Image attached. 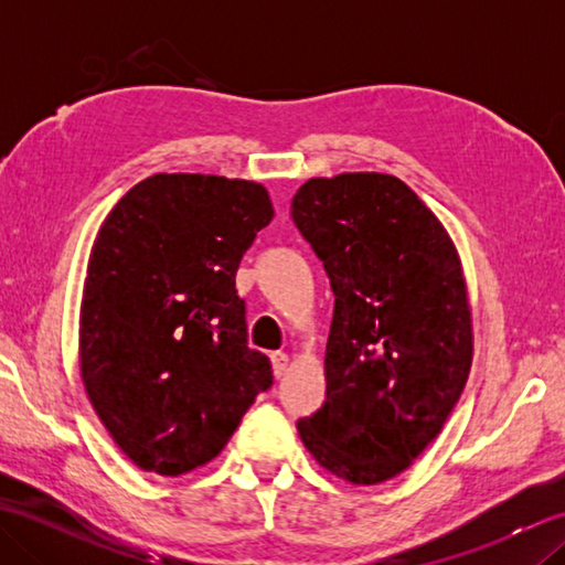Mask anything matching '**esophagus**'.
I'll return each mask as SVG.
<instances>
[{"label":"esophagus","instance_id":"esophagus-1","mask_svg":"<svg viewBox=\"0 0 565 565\" xmlns=\"http://www.w3.org/2000/svg\"><path fill=\"white\" fill-rule=\"evenodd\" d=\"M271 369H274V376L281 379L286 374V366H289V356H286L284 352H274L271 356Z\"/></svg>","mask_w":565,"mask_h":565}]
</instances>
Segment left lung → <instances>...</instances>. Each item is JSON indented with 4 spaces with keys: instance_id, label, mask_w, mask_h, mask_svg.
Listing matches in <instances>:
<instances>
[{
    "instance_id": "obj_1",
    "label": "left lung",
    "mask_w": 565,
    "mask_h": 565,
    "mask_svg": "<svg viewBox=\"0 0 565 565\" xmlns=\"http://www.w3.org/2000/svg\"><path fill=\"white\" fill-rule=\"evenodd\" d=\"M291 221L334 296L326 403L296 423L330 473L374 486L435 439L471 369L461 262L437 215L398 177L310 179Z\"/></svg>"
}]
</instances>
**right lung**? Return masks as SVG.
<instances>
[{
    "label": "right lung",
    "mask_w": 565,
    "mask_h": 565,
    "mask_svg": "<svg viewBox=\"0 0 565 565\" xmlns=\"http://www.w3.org/2000/svg\"><path fill=\"white\" fill-rule=\"evenodd\" d=\"M274 218L267 189L213 174L142 179L94 239L79 366L94 411L142 471L209 463L269 391L235 271Z\"/></svg>",
    "instance_id": "add662e5"
}]
</instances>
